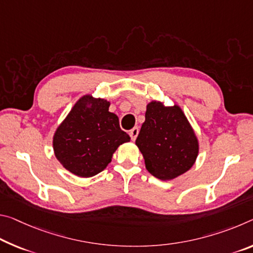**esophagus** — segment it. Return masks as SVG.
Instances as JSON below:
<instances>
[{"mask_svg": "<svg viewBox=\"0 0 253 253\" xmlns=\"http://www.w3.org/2000/svg\"><path fill=\"white\" fill-rule=\"evenodd\" d=\"M138 131H139L138 127H134L133 129L129 130V136H130L131 141H135L136 137H137V135H138Z\"/></svg>", "mask_w": 253, "mask_h": 253, "instance_id": "34e87169", "label": "esophagus"}]
</instances>
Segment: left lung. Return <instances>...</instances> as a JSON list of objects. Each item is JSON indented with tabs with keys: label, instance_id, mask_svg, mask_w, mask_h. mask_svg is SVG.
<instances>
[{
	"label": "left lung",
	"instance_id": "8db88e82",
	"mask_svg": "<svg viewBox=\"0 0 253 253\" xmlns=\"http://www.w3.org/2000/svg\"><path fill=\"white\" fill-rule=\"evenodd\" d=\"M135 144L147 171L163 181L190 170L199 153L197 135L180 106H166L159 100L146 105L145 122Z\"/></svg>",
	"mask_w": 253,
	"mask_h": 253
}]
</instances>
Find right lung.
I'll list each match as a JSON object with an SVG mask.
<instances>
[{
    "label": "right lung",
    "mask_w": 253,
    "mask_h": 253,
    "mask_svg": "<svg viewBox=\"0 0 253 253\" xmlns=\"http://www.w3.org/2000/svg\"><path fill=\"white\" fill-rule=\"evenodd\" d=\"M109 107L106 99L84 94L56 128L54 154L76 177L91 178L100 173L111 162L116 150L130 141Z\"/></svg>",
    "instance_id": "right-lung-1"
}]
</instances>
